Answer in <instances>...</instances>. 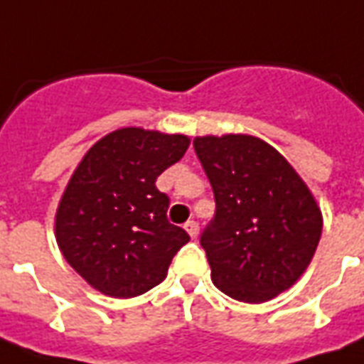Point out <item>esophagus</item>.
I'll use <instances>...</instances> for the list:
<instances>
[{
  "label": "esophagus",
  "mask_w": 364,
  "mask_h": 364,
  "mask_svg": "<svg viewBox=\"0 0 364 364\" xmlns=\"http://www.w3.org/2000/svg\"><path fill=\"white\" fill-rule=\"evenodd\" d=\"M185 231L188 232V237L191 238H196L198 237V223H196V221H187V223H185Z\"/></svg>",
  "instance_id": "esophagus-1"
}]
</instances>
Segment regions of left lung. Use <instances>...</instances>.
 Masks as SVG:
<instances>
[{"label":"left lung","mask_w":364,"mask_h":364,"mask_svg":"<svg viewBox=\"0 0 364 364\" xmlns=\"http://www.w3.org/2000/svg\"><path fill=\"white\" fill-rule=\"evenodd\" d=\"M193 145L215 196V218L200 237L213 284L244 304L273 299L315 256L323 232L315 196L263 139L227 133Z\"/></svg>","instance_id":"obj_1"}]
</instances>
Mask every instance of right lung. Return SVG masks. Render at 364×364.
<instances>
[{"mask_svg": "<svg viewBox=\"0 0 364 364\" xmlns=\"http://www.w3.org/2000/svg\"><path fill=\"white\" fill-rule=\"evenodd\" d=\"M191 139L122 127L99 139L72 173L55 215V238L70 267L110 298H135L166 279L188 235L168 221L156 188Z\"/></svg>", "mask_w": 364, "mask_h": 364, "instance_id": "obj_1", "label": "right lung"}]
</instances>
